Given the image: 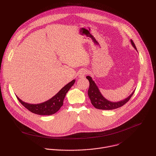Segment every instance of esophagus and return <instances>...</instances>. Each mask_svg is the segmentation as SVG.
Here are the masks:
<instances>
[{
	"mask_svg": "<svg viewBox=\"0 0 156 156\" xmlns=\"http://www.w3.org/2000/svg\"><path fill=\"white\" fill-rule=\"evenodd\" d=\"M87 73V71L85 70H81L79 72V73H78V76L79 78H82L83 77H84L85 75Z\"/></svg>",
	"mask_w": 156,
	"mask_h": 156,
	"instance_id": "obj_1",
	"label": "esophagus"
}]
</instances>
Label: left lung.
<instances>
[{"instance_id": "8db88e82", "label": "left lung", "mask_w": 156, "mask_h": 156, "mask_svg": "<svg viewBox=\"0 0 156 156\" xmlns=\"http://www.w3.org/2000/svg\"><path fill=\"white\" fill-rule=\"evenodd\" d=\"M131 43L132 44L133 47L134 48L136 51L137 49L135 43L131 39ZM86 78L90 81V87H89L88 90V96L90 98L91 104L93 106L98 109L101 110H113L117 108H119L125 104L131 98L133 94H134L135 91H133V93L126 99L124 100L120 101L119 102H111L106 99L101 93L99 88L95 82L93 80L92 78L90 76H87Z\"/></svg>"}]
</instances>
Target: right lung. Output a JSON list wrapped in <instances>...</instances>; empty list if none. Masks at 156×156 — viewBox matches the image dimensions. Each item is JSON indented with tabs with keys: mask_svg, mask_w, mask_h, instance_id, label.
Segmentation results:
<instances>
[{
	"mask_svg": "<svg viewBox=\"0 0 156 156\" xmlns=\"http://www.w3.org/2000/svg\"><path fill=\"white\" fill-rule=\"evenodd\" d=\"M75 82V80H72L71 82L63 87L54 96L42 103L37 104H28L21 101L18 97L16 96V98L20 102L25 108L35 114L41 115H52L56 113L63 105V102L66 93L69 91L72 86L74 84Z\"/></svg>",
	"mask_w": 156,
	"mask_h": 156,
	"instance_id": "add662e5",
	"label": "right lung"
}]
</instances>
